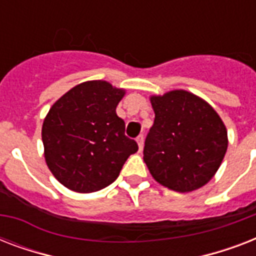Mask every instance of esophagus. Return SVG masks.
Listing matches in <instances>:
<instances>
[{
  "label": "esophagus",
  "mask_w": 256,
  "mask_h": 256,
  "mask_svg": "<svg viewBox=\"0 0 256 256\" xmlns=\"http://www.w3.org/2000/svg\"><path fill=\"white\" fill-rule=\"evenodd\" d=\"M136 144H138V148H140V152L144 150V136H140L136 138Z\"/></svg>",
  "instance_id": "esophagus-1"
}]
</instances>
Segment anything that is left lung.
I'll list each match as a JSON object with an SVG mask.
<instances>
[{
  "label": "left lung",
  "instance_id": "left-lung-1",
  "mask_svg": "<svg viewBox=\"0 0 256 256\" xmlns=\"http://www.w3.org/2000/svg\"><path fill=\"white\" fill-rule=\"evenodd\" d=\"M150 100L156 118L144 140V160L152 178L178 192L204 186L218 171L228 144L218 112L186 90Z\"/></svg>",
  "mask_w": 256,
  "mask_h": 256
}]
</instances>
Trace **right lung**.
I'll list each match as a JSON object with an SVG mask.
<instances>
[{"label":"right lung","instance_id":"right-lung-1","mask_svg":"<svg viewBox=\"0 0 256 256\" xmlns=\"http://www.w3.org/2000/svg\"><path fill=\"white\" fill-rule=\"evenodd\" d=\"M124 96V88L108 82L88 81L70 88L50 108L42 124L45 160L65 187L77 192L104 188L138 152L116 112Z\"/></svg>","mask_w":256,"mask_h":256}]
</instances>
